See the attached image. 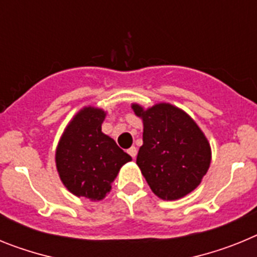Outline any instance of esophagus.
I'll use <instances>...</instances> for the list:
<instances>
[{
    "label": "esophagus",
    "mask_w": 257,
    "mask_h": 257,
    "mask_svg": "<svg viewBox=\"0 0 257 257\" xmlns=\"http://www.w3.org/2000/svg\"><path fill=\"white\" fill-rule=\"evenodd\" d=\"M127 152H128V154H130V156L133 157V158H135L136 154H138V149H136L135 147H131V148L128 149V151H127Z\"/></svg>",
    "instance_id": "obj_1"
}]
</instances>
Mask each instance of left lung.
Returning a JSON list of instances; mask_svg holds the SVG:
<instances>
[{
  "instance_id": "left-lung-1",
  "label": "left lung",
  "mask_w": 257,
  "mask_h": 257,
  "mask_svg": "<svg viewBox=\"0 0 257 257\" xmlns=\"http://www.w3.org/2000/svg\"><path fill=\"white\" fill-rule=\"evenodd\" d=\"M143 121V145L136 165L157 197L176 201L192 193L207 174L211 147L203 131L183 109L158 103L131 104Z\"/></svg>"
}]
</instances>
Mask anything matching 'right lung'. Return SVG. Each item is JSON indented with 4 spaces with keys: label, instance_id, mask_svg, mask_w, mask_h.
Instances as JSON below:
<instances>
[{
    "label": "right lung",
    "instance_id": "1",
    "mask_svg": "<svg viewBox=\"0 0 257 257\" xmlns=\"http://www.w3.org/2000/svg\"><path fill=\"white\" fill-rule=\"evenodd\" d=\"M104 109H79L65 127L55 152L59 178L73 196L101 201L131 157L101 131Z\"/></svg>",
    "mask_w": 257,
    "mask_h": 257
}]
</instances>
